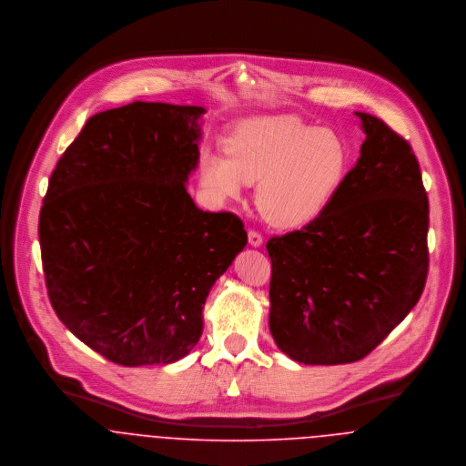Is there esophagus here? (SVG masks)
<instances>
[{
  "label": "esophagus",
  "instance_id": "1",
  "mask_svg": "<svg viewBox=\"0 0 466 466\" xmlns=\"http://www.w3.org/2000/svg\"><path fill=\"white\" fill-rule=\"evenodd\" d=\"M248 240H249V246H253V248H260V246H262V242H264V237H262L258 231L251 229V231L248 233Z\"/></svg>",
  "mask_w": 466,
  "mask_h": 466
}]
</instances>
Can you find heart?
<instances>
[{
	"instance_id": "1",
	"label": "heart",
	"mask_w": 466,
	"mask_h": 466,
	"mask_svg": "<svg viewBox=\"0 0 466 466\" xmlns=\"http://www.w3.org/2000/svg\"><path fill=\"white\" fill-rule=\"evenodd\" d=\"M348 165L346 143L292 115L257 116L226 139V156L200 157V187L217 202L240 199L257 185V206L276 228H301L329 206Z\"/></svg>"
}]
</instances>
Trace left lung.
Instances as JSON below:
<instances>
[{
    "label": "left lung",
    "instance_id": "8db88e82",
    "mask_svg": "<svg viewBox=\"0 0 466 466\" xmlns=\"http://www.w3.org/2000/svg\"><path fill=\"white\" fill-rule=\"evenodd\" d=\"M366 139L329 206L272 237L268 329L301 364H348L373 351L418 303L429 270V199L410 145L355 113Z\"/></svg>",
    "mask_w": 466,
    "mask_h": 466
}]
</instances>
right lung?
Returning a JSON list of instances; mask_svg holds the SVG:
<instances>
[{
    "label": "right lung",
    "instance_id": "add662e5",
    "mask_svg": "<svg viewBox=\"0 0 466 466\" xmlns=\"http://www.w3.org/2000/svg\"><path fill=\"white\" fill-rule=\"evenodd\" d=\"M204 113L161 102L102 111L50 177L39 242L52 307L115 364L188 355L209 289L248 244L235 213L202 211L187 192Z\"/></svg>",
    "mask_w": 466,
    "mask_h": 466
}]
</instances>
